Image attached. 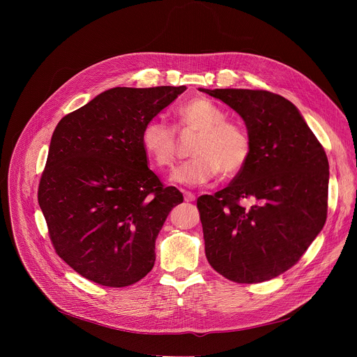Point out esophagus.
I'll return each instance as SVG.
<instances>
[{
	"label": "esophagus",
	"instance_id": "1",
	"mask_svg": "<svg viewBox=\"0 0 357 357\" xmlns=\"http://www.w3.org/2000/svg\"><path fill=\"white\" fill-rule=\"evenodd\" d=\"M183 197H185V202H193L196 199V196L192 192H188V190L183 192Z\"/></svg>",
	"mask_w": 357,
	"mask_h": 357
}]
</instances>
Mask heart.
I'll return each mask as SVG.
<instances>
[{"label": "heart", "mask_w": 357, "mask_h": 357, "mask_svg": "<svg viewBox=\"0 0 357 357\" xmlns=\"http://www.w3.org/2000/svg\"><path fill=\"white\" fill-rule=\"evenodd\" d=\"M176 128L197 131L192 148L193 160L172 172V182L199 186L215 179L219 172L225 178L240 174L251 157V138L247 130L227 121L226 113L211 100L192 98L176 110ZM139 142L148 160L158 168H168L176 158L178 142L174 127L162 120L146 121L139 134Z\"/></svg>", "instance_id": "1"}]
</instances>
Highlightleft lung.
Returning <instances> with one entry per match:
<instances>
[{
    "instance_id": "8db88e82",
    "label": "left lung",
    "mask_w": 357,
    "mask_h": 357,
    "mask_svg": "<svg viewBox=\"0 0 357 357\" xmlns=\"http://www.w3.org/2000/svg\"><path fill=\"white\" fill-rule=\"evenodd\" d=\"M244 120L251 157L230 185L197 197L209 264L240 284L289 270L322 230L328 213L325 149L289 100L267 90L199 89ZM251 197L245 208L241 200Z\"/></svg>"
}]
</instances>
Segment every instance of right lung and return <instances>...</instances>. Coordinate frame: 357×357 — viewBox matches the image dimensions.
<instances>
[{
  "label": "right lung",
  "instance_id": "add662e5",
  "mask_svg": "<svg viewBox=\"0 0 357 357\" xmlns=\"http://www.w3.org/2000/svg\"><path fill=\"white\" fill-rule=\"evenodd\" d=\"M185 86L114 87L65 116L50 139L38 202L58 256L82 277L121 288L155 263V240L183 202L148 168L144 124Z\"/></svg>",
  "mask_w": 357,
  "mask_h": 357
}]
</instances>
